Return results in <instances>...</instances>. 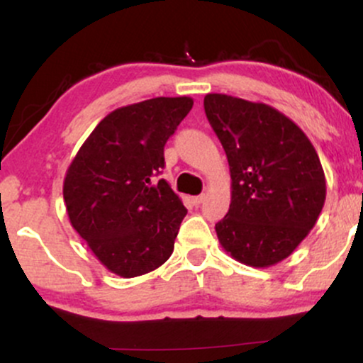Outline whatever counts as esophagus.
Listing matches in <instances>:
<instances>
[{"mask_svg":"<svg viewBox=\"0 0 363 363\" xmlns=\"http://www.w3.org/2000/svg\"><path fill=\"white\" fill-rule=\"evenodd\" d=\"M191 201H193V205L194 206H199L201 205L203 201H205V194H199V196H194L193 199H191Z\"/></svg>","mask_w":363,"mask_h":363,"instance_id":"1","label":"esophagus"}]
</instances>
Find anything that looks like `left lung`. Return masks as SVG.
<instances>
[{"mask_svg":"<svg viewBox=\"0 0 363 363\" xmlns=\"http://www.w3.org/2000/svg\"><path fill=\"white\" fill-rule=\"evenodd\" d=\"M205 112L230 167V208L215 225L225 252L269 268L309 235L326 201V177L314 145L274 107L208 94Z\"/></svg>","mask_w":363,"mask_h":363,"instance_id":"left-lung-1","label":"left lung"}]
</instances>
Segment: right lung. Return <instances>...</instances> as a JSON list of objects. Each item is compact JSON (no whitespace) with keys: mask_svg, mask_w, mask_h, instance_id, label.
I'll list each match as a JSON object with an SVG mask.
<instances>
[{"mask_svg":"<svg viewBox=\"0 0 363 363\" xmlns=\"http://www.w3.org/2000/svg\"><path fill=\"white\" fill-rule=\"evenodd\" d=\"M193 107L191 97H155L119 107L90 133L66 170L69 223L94 256L123 278L164 264L186 216L165 179L164 147Z\"/></svg>","mask_w":363,"mask_h":363,"instance_id":"right-lung-1","label":"right lung"}]
</instances>
